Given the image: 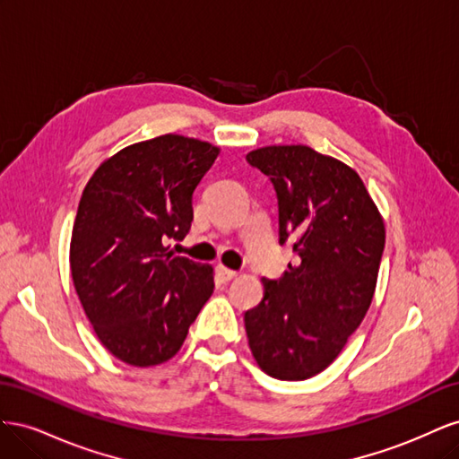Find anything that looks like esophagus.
Instances as JSON below:
<instances>
[{"mask_svg":"<svg viewBox=\"0 0 459 459\" xmlns=\"http://www.w3.org/2000/svg\"><path fill=\"white\" fill-rule=\"evenodd\" d=\"M218 275H220L221 281H231V280H235V277H238V272L230 270L226 266H218Z\"/></svg>","mask_w":459,"mask_h":459,"instance_id":"34e87169","label":"esophagus"}]
</instances>
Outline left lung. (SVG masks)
I'll return each mask as SVG.
<instances>
[{
	"label": "left lung",
	"mask_w": 459,
	"mask_h": 459,
	"mask_svg": "<svg viewBox=\"0 0 459 459\" xmlns=\"http://www.w3.org/2000/svg\"><path fill=\"white\" fill-rule=\"evenodd\" d=\"M247 160L270 176L280 199V243L299 255L245 314L258 368L304 381L333 364L362 324L377 285L385 221L362 178L308 145H266Z\"/></svg>",
	"instance_id": "obj_1"
}]
</instances>
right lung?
<instances>
[{
    "label": "right lung",
    "mask_w": 459,
    "mask_h": 459,
    "mask_svg": "<svg viewBox=\"0 0 459 459\" xmlns=\"http://www.w3.org/2000/svg\"><path fill=\"white\" fill-rule=\"evenodd\" d=\"M220 147L178 134L105 159L82 191L71 273L97 339L120 362L151 368L178 354L214 290L211 264L178 256L193 191Z\"/></svg>",
    "instance_id": "obj_1"
}]
</instances>
